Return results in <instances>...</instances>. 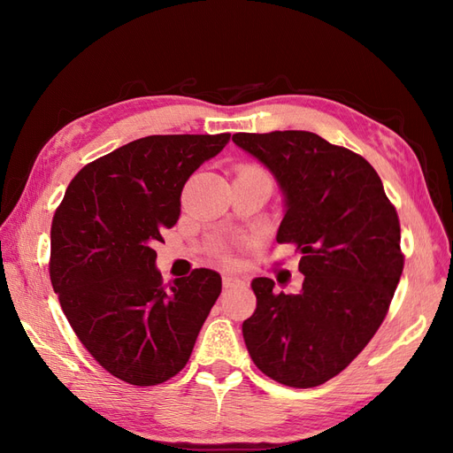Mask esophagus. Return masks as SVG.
Returning a JSON list of instances; mask_svg holds the SVG:
<instances>
[{
    "instance_id": "esophagus-1",
    "label": "esophagus",
    "mask_w": 453,
    "mask_h": 453,
    "mask_svg": "<svg viewBox=\"0 0 453 453\" xmlns=\"http://www.w3.org/2000/svg\"><path fill=\"white\" fill-rule=\"evenodd\" d=\"M240 285H243V280H240L238 276H232V273H225L223 276L225 289H232V287H240Z\"/></svg>"
}]
</instances>
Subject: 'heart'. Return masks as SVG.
<instances>
[{
	"label": "heart",
	"mask_w": 453,
	"mask_h": 453,
	"mask_svg": "<svg viewBox=\"0 0 453 453\" xmlns=\"http://www.w3.org/2000/svg\"><path fill=\"white\" fill-rule=\"evenodd\" d=\"M242 172H258V173H263V172H260L258 168H253V166H248V168H243Z\"/></svg>",
	"instance_id": "b5f03b06"
}]
</instances>
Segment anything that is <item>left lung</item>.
Instances as JSON below:
<instances>
[{
  "mask_svg": "<svg viewBox=\"0 0 453 453\" xmlns=\"http://www.w3.org/2000/svg\"><path fill=\"white\" fill-rule=\"evenodd\" d=\"M283 195L276 240L296 243L298 295L255 278L257 310L242 325L260 372L289 388H315L342 372L386 318L404 258L401 225L370 164L304 130L234 134Z\"/></svg>",
  "mask_w": 453,
  "mask_h": 453,
  "instance_id": "1",
  "label": "left lung"
}]
</instances>
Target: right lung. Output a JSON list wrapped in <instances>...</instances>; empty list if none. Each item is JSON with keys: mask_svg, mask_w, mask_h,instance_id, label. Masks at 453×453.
Returning a JSON list of instances; mask_svg holds the SVG:
<instances>
[{"mask_svg": "<svg viewBox=\"0 0 453 453\" xmlns=\"http://www.w3.org/2000/svg\"><path fill=\"white\" fill-rule=\"evenodd\" d=\"M230 134L147 135L94 160L65 190L50 228V281L92 357L132 386H157L187 365L221 295L196 268L162 285L153 245L181 213V190Z\"/></svg>", "mask_w": 453, "mask_h": 453, "instance_id": "obj_1", "label": "right lung"}]
</instances>
